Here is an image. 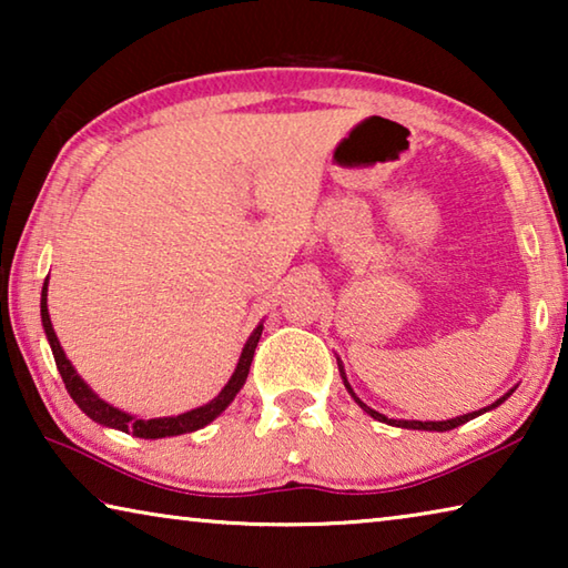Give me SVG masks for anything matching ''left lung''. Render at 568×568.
Masks as SVG:
<instances>
[{
  "label": "left lung",
  "instance_id": "1",
  "mask_svg": "<svg viewBox=\"0 0 568 568\" xmlns=\"http://www.w3.org/2000/svg\"><path fill=\"white\" fill-rule=\"evenodd\" d=\"M338 368H341V376H343V383H345V388H348V393L351 396L355 398V403H358V406L368 413L371 418H376V420H381V423H388V426H398V428H413V430H438V434H444V430H450V428H456V426H464L466 420H470V418H476V416H480V413H486V410H491V408H496V406H501V403L511 396V393L516 390V388H511L506 393V396H501L498 398L496 403H491V406H486V408H480V410H474V413H466V416H456V418H450V420H396V418H388V416H383V413H378V410H373L371 406H365V403L355 396L353 393V388H351V383H348V378H345V373H343V365H341V361H338Z\"/></svg>",
  "mask_w": 568,
  "mask_h": 568
}]
</instances>
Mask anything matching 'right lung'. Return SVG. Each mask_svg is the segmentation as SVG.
<instances>
[{
  "instance_id": "add662e5",
  "label": "right lung",
  "mask_w": 568,
  "mask_h": 568,
  "mask_svg": "<svg viewBox=\"0 0 568 568\" xmlns=\"http://www.w3.org/2000/svg\"><path fill=\"white\" fill-rule=\"evenodd\" d=\"M42 325H44V333H47V341H50V348L54 355V363H57V371H60V376L64 381V388L70 393L72 400L80 406L88 416L100 423V426H108V428H118L122 434H132L138 438H168V436H180V434H192V430L197 428H205L207 423H213L220 413H223L233 398L237 396V390L245 386V378H247V371H250V363H253V355L257 348V341H261L263 335V323L257 325L250 335L243 353H240V361L235 365V373L230 376V381L225 383V388L217 393V396L205 403V406L200 408H192L187 413H180V416H165V418H138V416H130V413H124L120 408L110 406L108 400H102L98 393H94L88 383L80 378V373L74 371V365L67 361V355L62 351L60 341H57V333L52 328V321H50V311H47V277H44V285H42Z\"/></svg>"
}]
</instances>
